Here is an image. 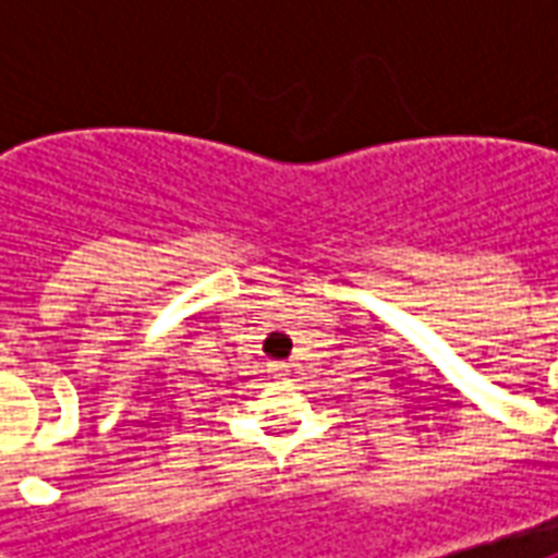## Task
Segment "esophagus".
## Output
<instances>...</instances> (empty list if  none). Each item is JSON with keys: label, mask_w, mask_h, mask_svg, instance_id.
<instances>
[{"label": "esophagus", "mask_w": 558, "mask_h": 558, "mask_svg": "<svg viewBox=\"0 0 558 558\" xmlns=\"http://www.w3.org/2000/svg\"><path fill=\"white\" fill-rule=\"evenodd\" d=\"M287 367H290V364H283V362L271 364V374H275V376H287Z\"/></svg>", "instance_id": "34e87169"}]
</instances>
